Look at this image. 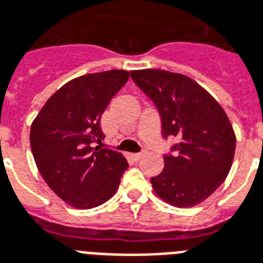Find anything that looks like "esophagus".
Wrapping results in <instances>:
<instances>
[{
	"instance_id": "1",
	"label": "esophagus",
	"mask_w": 263,
	"mask_h": 263,
	"mask_svg": "<svg viewBox=\"0 0 263 263\" xmlns=\"http://www.w3.org/2000/svg\"><path fill=\"white\" fill-rule=\"evenodd\" d=\"M146 153H147L146 150L140 151V153H136V154H135V158H136V159H140V158H142L143 155H146Z\"/></svg>"
}]
</instances>
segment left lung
Returning <instances> with one entry per match:
<instances>
[{
	"instance_id": "1",
	"label": "left lung",
	"mask_w": 263,
	"mask_h": 263,
	"mask_svg": "<svg viewBox=\"0 0 263 263\" xmlns=\"http://www.w3.org/2000/svg\"><path fill=\"white\" fill-rule=\"evenodd\" d=\"M131 78L158 109L163 139H178L165 154L161 174L151 178L154 191L174 206L197 205L231 168L236 140L227 115L186 76L148 69L131 71Z\"/></svg>"
}]
</instances>
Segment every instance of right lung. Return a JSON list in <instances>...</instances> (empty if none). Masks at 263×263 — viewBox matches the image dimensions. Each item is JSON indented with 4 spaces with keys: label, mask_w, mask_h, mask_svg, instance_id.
I'll list each match as a JSON object with an SVG mask.
<instances>
[{
    "label": "right lung",
    "mask_w": 263,
    "mask_h": 263,
    "mask_svg": "<svg viewBox=\"0 0 263 263\" xmlns=\"http://www.w3.org/2000/svg\"><path fill=\"white\" fill-rule=\"evenodd\" d=\"M124 70L86 74L48 98L32 123L31 150L47 185L78 209H90L116 193L128 162L120 153L96 146L104 139L100 120L124 86Z\"/></svg>",
    "instance_id": "obj_1"
}]
</instances>
